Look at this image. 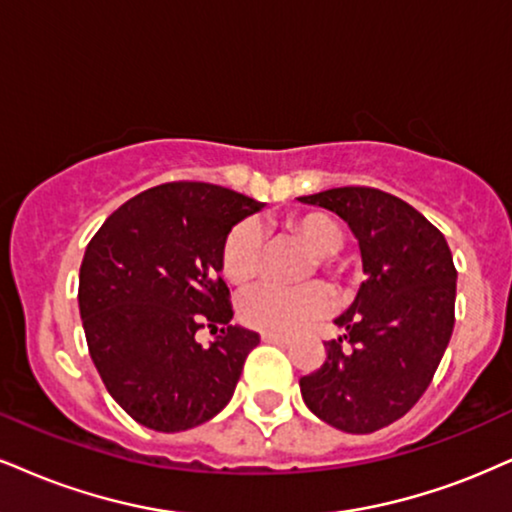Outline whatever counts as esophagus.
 <instances>
[{"label":"esophagus","mask_w":512,"mask_h":512,"mask_svg":"<svg viewBox=\"0 0 512 512\" xmlns=\"http://www.w3.org/2000/svg\"><path fill=\"white\" fill-rule=\"evenodd\" d=\"M261 339L268 344H289V337H285V334H275V332H261Z\"/></svg>","instance_id":"obj_1"}]
</instances>
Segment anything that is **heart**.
<instances>
[{
  "label": "heart",
  "instance_id": "heart-1",
  "mask_svg": "<svg viewBox=\"0 0 512 512\" xmlns=\"http://www.w3.org/2000/svg\"><path fill=\"white\" fill-rule=\"evenodd\" d=\"M285 230L304 242L315 254L320 273L334 277L337 282L349 280V270L339 261V251L344 246V230L332 216L323 211L296 213L285 218ZM263 261V232L254 220H242L227 232L220 263L223 273L235 285H246L261 273ZM332 308V292L323 282H306L299 287L258 285L246 289L237 301V315L244 325L263 332L289 334L304 327L311 320L323 318Z\"/></svg>",
  "mask_w": 512,
  "mask_h": 512
}]
</instances>
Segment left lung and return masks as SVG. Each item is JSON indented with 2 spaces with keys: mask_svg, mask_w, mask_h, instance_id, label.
Listing matches in <instances>:
<instances>
[{
  "mask_svg": "<svg viewBox=\"0 0 512 512\" xmlns=\"http://www.w3.org/2000/svg\"><path fill=\"white\" fill-rule=\"evenodd\" d=\"M301 201L349 223L368 273L337 318L346 334L327 342L323 365L301 377V396L337 430L377 432L418 403L449 346L456 323L451 249L420 211L377 187H334Z\"/></svg>",
  "mask_w": 512,
  "mask_h": 512,
  "instance_id": "8db88e82",
  "label": "left lung"
}]
</instances>
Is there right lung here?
<instances>
[{"mask_svg": "<svg viewBox=\"0 0 512 512\" xmlns=\"http://www.w3.org/2000/svg\"><path fill=\"white\" fill-rule=\"evenodd\" d=\"M263 206L208 182H166L116 208L87 244V349L106 391L149 430H192L235 394L261 337L230 325L220 251L232 225ZM204 326L221 327L211 347L196 342Z\"/></svg>", "mask_w": 512, "mask_h": 512, "instance_id": "add662e5", "label": "right lung"}]
</instances>
